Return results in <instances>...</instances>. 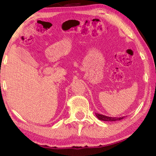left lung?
I'll list each match as a JSON object with an SVG mask.
<instances>
[{
  "mask_svg": "<svg viewBox=\"0 0 156 156\" xmlns=\"http://www.w3.org/2000/svg\"><path fill=\"white\" fill-rule=\"evenodd\" d=\"M96 117L98 118L100 120L102 121H108V122H112V121H118L123 119L125 116H122V117H109V116H107L102 114H100V113H96Z\"/></svg>",
  "mask_w": 156,
  "mask_h": 156,
  "instance_id": "left-lung-1",
  "label": "left lung"
}]
</instances>
